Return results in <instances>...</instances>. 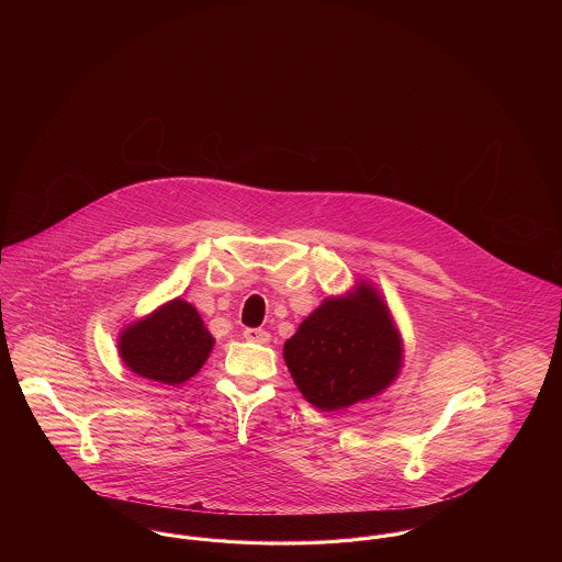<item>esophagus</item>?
<instances>
[{
	"label": "esophagus",
	"mask_w": 562,
	"mask_h": 562,
	"mask_svg": "<svg viewBox=\"0 0 562 562\" xmlns=\"http://www.w3.org/2000/svg\"><path fill=\"white\" fill-rule=\"evenodd\" d=\"M268 330H263V328H246L244 330V339L246 341H252V344H268L269 341Z\"/></svg>",
	"instance_id": "34e87169"
}]
</instances>
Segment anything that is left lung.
I'll return each instance as SVG.
<instances>
[{
  "label": "left lung",
  "mask_w": 562,
  "mask_h": 562,
  "mask_svg": "<svg viewBox=\"0 0 562 562\" xmlns=\"http://www.w3.org/2000/svg\"><path fill=\"white\" fill-rule=\"evenodd\" d=\"M284 362L303 398L321 411L348 408L392 385L402 339L387 305L369 282L328 296L284 344Z\"/></svg>",
  "instance_id": "8db88e82"
}]
</instances>
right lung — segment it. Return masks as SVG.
<instances>
[{
    "instance_id": "right-lung-1",
    "label": "right lung",
    "mask_w": 562,
    "mask_h": 562,
    "mask_svg": "<svg viewBox=\"0 0 562 562\" xmlns=\"http://www.w3.org/2000/svg\"><path fill=\"white\" fill-rule=\"evenodd\" d=\"M214 339L198 310L172 299L120 335L124 364L145 379L179 385L198 373L213 351Z\"/></svg>"
}]
</instances>
